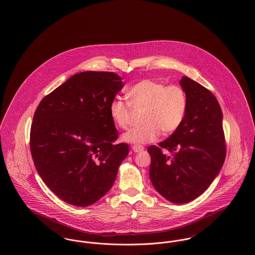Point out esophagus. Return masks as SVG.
Listing matches in <instances>:
<instances>
[{
    "label": "esophagus",
    "mask_w": 255,
    "mask_h": 255,
    "mask_svg": "<svg viewBox=\"0 0 255 255\" xmlns=\"http://www.w3.org/2000/svg\"><path fill=\"white\" fill-rule=\"evenodd\" d=\"M133 151L135 153H139V152H142L144 150V147L142 145H138V144H134L133 145Z\"/></svg>",
    "instance_id": "obj_1"
}]
</instances>
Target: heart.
I'll use <instances>...</instances> for the list:
<instances>
[{
  "instance_id": "obj_1",
  "label": "heart",
  "mask_w": 255,
  "mask_h": 255,
  "mask_svg": "<svg viewBox=\"0 0 255 255\" xmlns=\"http://www.w3.org/2000/svg\"><path fill=\"white\" fill-rule=\"evenodd\" d=\"M129 102L115 97L109 105L113 122L122 129L130 125L131 112L143 109V124L123 134V139L135 144H145L157 139L160 132L164 134L176 132L185 118L187 96L181 86L165 85L155 79H143L128 91Z\"/></svg>"
}]
</instances>
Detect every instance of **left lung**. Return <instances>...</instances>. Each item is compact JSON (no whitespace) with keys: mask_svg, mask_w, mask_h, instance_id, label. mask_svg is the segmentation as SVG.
I'll list each match as a JSON object with an SVG mask.
<instances>
[{"mask_svg":"<svg viewBox=\"0 0 255 255\" xmlns=\"http://www.w3.org/2000/svg\"><path fill=\"white\" fill-rule=\"evenodd\" d=\"M187 111L180 128L148 148L150 180L159 194L185 204L203 194L214 181L226 158L223 113L218 100L204 86L183 76ZM170 153L165 155L162 149Z\"/></svg>","mask_w":255,"mask_h":255,"instance_id":"left-lung-1","label":"left lung"}]
</instances>
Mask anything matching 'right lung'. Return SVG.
Returning a JSON list of instances; mask_svg holds the SVG:
<instances>
[{
  "instance_id": "right-lung-1",
  "label": "right lung",
  "mask_w": 255,
  "mask_h": 255,
  "mask_svg": "<svg viewBox=\"0 0 255 255\" xmlns=\"http://www.w3.org/2000/svg\"><path fill=\"white\" fill-rule=\"evenodd\" d=\"M110 72L76 73L39 103L29 146L37 172L49 189L75 206L95 204L113 186L129 152L115 143L109 105L123 88Z\"/></svg>"
}]
</instances>
